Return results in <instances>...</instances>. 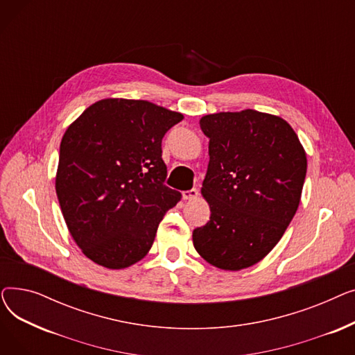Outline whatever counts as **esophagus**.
<instances>
[{
    "instance_id": "obj_1",
    "label": "esophagus",
    "mask_w": 355,
    "mask_h": 355,
    "mask_svg": "<svg viewBox=\"0 0 355 355\" xmlns=\"http://www.w3.org/2000/svg\"><path fill=\"white\" fill-rule=\"evenodd\" d=\"M197 197H198V190H196V189H193L190 191H182V200H185V201L194 200Z\"/></svg>"
}]
</instances>
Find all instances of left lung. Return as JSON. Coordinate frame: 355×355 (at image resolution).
Listing matches in <instances>:
<instances>
[{
    "label": "left lung",
    "mask_w": 355,
    "mask_h": 355,
    "mask_svg": "<svg viewBox=\"0 0 355 355\" xmlns=\"http://www.w3.org/2000/svg\"><path fill=\"white\" fill-rule=\"evenodd\" d=\"M209 137L201 196L210 220L193 232L197 253L223 270L260 262L277 245L300 206L306 153L281 116L245 109L200 119Z\"/></svg>",
    "instance_id": "obj_1"
}]
</instances>
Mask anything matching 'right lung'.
<instances>
[{
    "instance_id": "1",
    "label": "right lung",
    "mask_w": 355,
    "mask_h": 355,
    "mask_svg": "<svg viewBox=\"0 0 355 355\" xmlns=\"http://www.w3.org/2000/svg\"><path fill=\"white\" fill-rule=\"evenodd\" d=\"M180 112L107 98L85 109L60 142L55 193L70 236L106 269H125L153 248L159 221L181 200L164 185L161 142Z\"/></svg>"
}]
</instances>
